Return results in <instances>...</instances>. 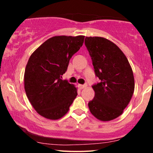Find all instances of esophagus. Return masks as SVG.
<instances>
[{
  "label": "esophagus",
  "mask_w": 153,
  "mask_h": 153,
  "mask_svg": "<svg viewBox=\"0 0 153 153\" xmlns=\"http://www.w3.org/2000/svg\"><path fill=\"white\" fill-rule=\"evenodd\" d=\"M78 86L80 89H83V88H85L87 87V84L85 83V84H83V85H82V84H79Z\"/></svg>",
  "instance_id": "obj_1"
}]
</instances>
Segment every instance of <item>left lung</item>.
I'll return each instance as SVG.
<instances>
[{"instance_id":"obj_1","label":"left lung","mask_w":153,"mask_h":153,"mask_svg":"<svg viewBox=\"0 0 153 153\" xmlns=\"http://www.w3.org/2000/svg\"><path fill=\"white\" fill-rule=\"evenodd\" d=\"M96 76L95 96L89 101L90 111L101 121L119 117L127 106L134 90V79L129 61L114 43L103 37H85Z\"/></svg>"}]
</instances>
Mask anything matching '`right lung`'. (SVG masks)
I'll list each match as a JSON object with an SVG mask.
<instances>
[{
  "label": "right lung",
  "instance_id": "obj_1",
  "mask_svg": "<svg viewBox=\"0 0 153 153\" xmlns=\"http://www.w3.org/2000/svg\"><path fill=\"white\" fill-rule=\"evenodd\" d=\"M84 36H55L45 41L29 57L24 73V88L36 112L56 120L65 115L76 98L77 88L62 75L70 59L82 47Z\"/></svg>",
  "mask_w": 153,
  "mask_h": 153
}]
</instances>
